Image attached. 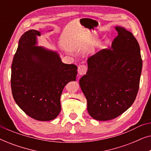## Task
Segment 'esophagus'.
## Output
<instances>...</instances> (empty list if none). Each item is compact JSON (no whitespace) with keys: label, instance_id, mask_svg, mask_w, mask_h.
Segmentation results:
<instances>
[{"label":"esophagus","instance_id":"34e87169","mask_svg":"<svg viewBox=\"0 0 151 151\" xmlns=\"http://www.w3.org/2000/svg\"><path fill=\"white\" fill-rule=\"evenodd\" d=\"M78 71L80 75H84L86 73V71H87V67L85 65H81L78 67Z\"/></svg>","mask_w":151,"mask_h":151}]
</instances>
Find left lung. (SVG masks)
Returning a JSON list of instances; mask_svg holds the SVG:
<instances>
[{
  "instance_id": "8db88e82",
  "label": "left lung",
  "mask_w": 151,
  "mask_h": 151,
  "mask_svg": "<svg viewBox=\"0 0 151 151\" xmlns=\"http://www.w3.org/2000/svg\"><path fill=\"white\" fill-rule=\"evenodd\" d=\"M112 46L88 59V71L80 80L87 110L99 121L114 119L133 104L139 87L142 59L131 32L116 27Z\"/></svg>"
}]
</instances>
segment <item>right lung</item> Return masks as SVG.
<instances>
[{
	"mask_svg": "<svg viewBox=\"0 0 151 151\" xmlns=\"http://www.w3.org/2000/svg\"><path fill=\"white\" fill-rule=\"evenodd\" d=\"M40 33L29 30L22 35L12 65L11 87L18 106L39 121L55 119L60 112L65 86L76 80L77 66L62 63L58 54L35 46Z\"/></svg>",
	"mask_w": 151,
	"mask_h": 151,
	"instance_id": "right-lung-1",
	"label": "right lung"
}]
</instances>
